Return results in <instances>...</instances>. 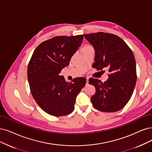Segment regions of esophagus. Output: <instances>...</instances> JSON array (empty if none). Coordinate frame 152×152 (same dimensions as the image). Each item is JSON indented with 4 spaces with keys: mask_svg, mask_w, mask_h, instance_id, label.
<instances>
[{
    "mask_svg": "<svg viewBox=\"0 0 152 152\" xmlns=\"http://www.w3.org/2000/svg\"><path fill=\"white\" fill-rule=\"evenodd\" d=\"M86 85H88V84H89V78L86 77Z\"/></svg>",
    "mask_w": 152,
    "mask_h": 152,
    "instance_id": "34e87169",
    "label": "esophagus"
}]
</instances>
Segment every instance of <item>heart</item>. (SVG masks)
I'll return each mask as SVG.
<instances>
[{
    "mask_svg": "<svg viewBox=\"0 0 152 152\" xmlns=\"http://www.w3.org/2000/svg\"><path fill=\"white\" fill-rule=\"evenodd\" d=\"M93 48V47L91 46V45H89V44H87V45H85V46H84L83 48H82V51L84 52V51H86V50H88L89 49H90Z\"/></svg>",
    "mask_w": 152,
    "mask_h": 152,
    "instance_id": "heart-1",
    "label": "heart"
}]
</instances>
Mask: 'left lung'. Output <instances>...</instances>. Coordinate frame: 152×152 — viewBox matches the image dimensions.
Instances as JSON below:
<instances>
[{
	"mask_svg": "<svg viewBox=\"0 0 152 152\" xmlns=\"http://www.w3.org/2000/svg\"><path fill=\"white\" fill-rule=\"evenodd\" d=\"M95 50L93 66L98 71L108 67L107 81L89 80L96 88L91 97L96 110L103 112L119 111L132 97L137 81L136 61L132 49L120 37L98 32L84 35Z\"/></svg>",
	"mask_w": 152,
	"mask_h": 152,
	"instance_id": "1",
	"label": "left lung"
}]
</instances>
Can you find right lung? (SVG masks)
<instances>
[{
	"instance_id": "obj_1",
	"label": "right lung",
	"mask_w": 152,
	"mask_h": 152,
	"mask_svg": "<svg viewBox=\"0 0 152 152\" xmlns=\"http://www.w3.org/2000/svg\"><path fill=\"white\" fill-rule=\"evenodd\" d=\"M83 35L56 36L36 48L27 67V79L34 99L42 110L54 116H66L74 110L77 95L85 86L86 78L66 82L59 74L69 66Z\"/></svg>"
}]
</instances>
